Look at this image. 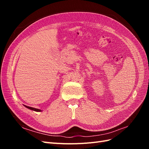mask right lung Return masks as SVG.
<instances>
[{"instance_id":"right-lung-1","label":"right lung","mask_w":149,"mask_h":149,"mask_svg":"<svg viewBox=\"0 0 149 149\" xmlns=\"http://www.w3.org/2000/svg\"><path fill=\"white\" fill-rule=\"evenodd\" d=\"M24 106H25L26 108H28V109H29L30 110H32V111H37V112H41V111H42V110H40L39 109H37V108H34V107H29V106H25V105H24Z\"/></svg>"}]
</instances>
